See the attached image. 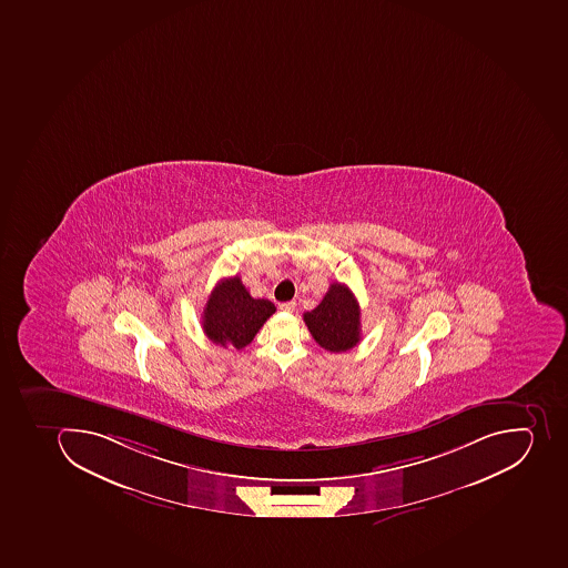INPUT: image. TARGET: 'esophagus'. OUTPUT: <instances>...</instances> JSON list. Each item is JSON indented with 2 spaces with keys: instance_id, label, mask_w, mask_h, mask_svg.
I'll return each mask as SVG.
<instances>
[{
  "instance_id": "obj_1",
  "label": "esophagus",
  "mask_w": 568,
  "mask_h": 568,
  "mask_svg": "<svg viewBox=\"0 0 568 568\" xmlns=\"http://www.w3.org/2000/svg\"><path fill=\"white\" fill-rule=\"evenodd\" d=\"M296 302H282V304H278V310L286 311V313H291V311H295Z\"/></svg>"
}]
</instances>
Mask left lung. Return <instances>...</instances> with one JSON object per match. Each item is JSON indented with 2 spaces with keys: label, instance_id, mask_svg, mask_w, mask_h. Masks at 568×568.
Segmentation results:
<instances>
[{
  "label": "left lung",
  "instance_id": "8db88e82",
  "mask_svg": "<svg viewBox=\"0 0 568 568\" xmlns=\"http://www.w3.org/2000/svg\"><path fill=\"white\" fill-rule=\"evenodd\" d=\"M304 322L314 342L325 351H351L361 342V310L354 293L345 284L334 282L313 311L304 314Z\"/></svg>",
  "mask_w": 568,
  "mask_h": 568
}]
</instances>
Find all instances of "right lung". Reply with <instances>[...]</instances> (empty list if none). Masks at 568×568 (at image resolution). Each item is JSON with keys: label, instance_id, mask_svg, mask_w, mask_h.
Returning a JSON list of instances; mask_svg holds the SVG:
<instances>
[{"label": "right lung", "instance_id": "1", "mask_svg": "<svg viewBox=\"0 0 568 568\" xmlns=\"http://www.w3.org/2000/svg\"><path fill=\"white\" fill-rule=\"evenodd\" d=\"M273 313L275 305L264 298H252L240 277L222 278L203 310V333L216 345L241 351L252 343Z\"/></svg>", "mask_w": 568, "mask_h": 568}]
</instances>
